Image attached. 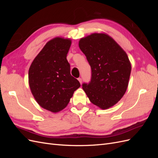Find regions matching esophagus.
<instances>
[{"label":"esophagus","mask_w":158,"mask_h":158,"mask_svg":"<svg viewBox=\"0 0 158 158\" xmlns=\"http://www.w3.org/2000/svg\"><path fill=\"white\" fill-rule=\"evenodd\" d=\"M78 80V81H79V82H80V84H82V78H79Z\"/></svg>","instance_id":"esophagus-1"}]
</instances>
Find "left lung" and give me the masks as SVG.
<instances>
[{
    "label": "left lung",
    "mask_w": 158,
    "mask_h": 158,
    "mask_svg": "<svg viewBox=\"0 0 158 158\" xmlns=\"http://www.w3.org/2000/svg\"><path fill=\"white\" fill-rule=\"evenodd\" d=\"M92 69L90 82L82 88L89 101L102 109L113 107L125 94L131 72L126 52L106 33H93L79 41Z\"/></svg>",
    "instance_id": "obj_1"
}]
</instances>
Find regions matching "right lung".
<instances>
[{"instance_id":"1","label":"right lung","mask_w":158,"mask_h":158,"mask_svg":"<svg viewBox=\"0 0 158 158\" xmlns=\"http://www.w3.org/2000/svg\"><path fill=\"white\" fill-rule=\"evenodd\" d=\"M72 44L69 38L56 37L47 43L33 59L28 72V82L37 103L46 110L57 113L69 104L80 88L70 74L66 59Z\"/></svg>"}]
</instances>
